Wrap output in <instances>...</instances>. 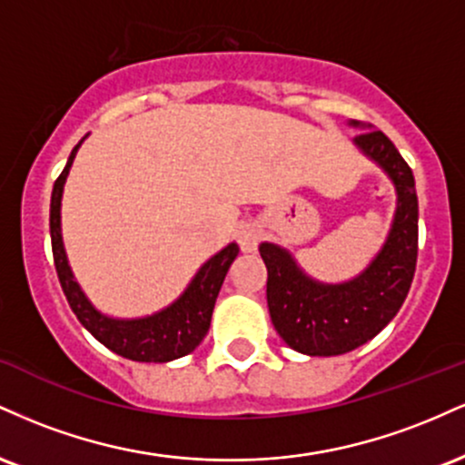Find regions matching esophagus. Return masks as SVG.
I'll return each mask as SVG.
<instances>
[{
	"mask_svg": "<svg viewBox=\"0 0 465 465\" xmlns=\"http://www.w3.org/2000/svg\"><path fill=\"white\" fill-rule=\"evenodd\" d=\"M260 240H262V227L258 223H244L238 229V244L244 253H253L258 249Z\"/></svg>",
	"mask_w": 465,
	"mask_h": 465,
	"instance_id": "esophagus-1",
	"label": "esophagus"
}]
</instances>
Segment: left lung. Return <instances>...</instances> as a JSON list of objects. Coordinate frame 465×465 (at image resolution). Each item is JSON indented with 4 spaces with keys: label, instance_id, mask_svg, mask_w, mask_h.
Wrapping results in <instances>:
<instances>
[{
    "label": "left lung",
    "instance_id": "8db88e82",
    "mask_svg": "<svg viewBox=\"0 0 465 465\" xmlns=\"http://www.w3.org/2000/svg\"><path fill=\"white\" fill-rule=\"evenodd\" d=\"M354 143L385 170L398 192L391 232L371 264L343 284H322L303 273L286 249L260 244L269 271L271 322L288 348L308 356H339L373 339L407 300L418 262V194L409 163L378 129L361 131Z\"/></svg>",
    "mask_w": 465,
    "mask_h": 465
}]
</instances>
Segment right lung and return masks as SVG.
<instances>
[{
	"label": "right lung",
	"mask_w": 465,
	"mask_h": 465,
	"mask_svg": "<svg viewBox=\"0 0 465 465\" xmlns=\"http://www.w3.org/2000/svg\"><path fill=\"white\" fill-rule=\"evenodd\" d=\"M80 140L69 154L67 165L54 181L50 203V236H52V255H54V266L61 282L63 292H65L69 308L78 317V322L92 332L104 348L115 354L137 362H168L181 356L190 354L199 348L210 330L212 312L221 291L225 275L238 255V244L232 242L225 249L218 251L214 258L207 260L201 266L199 273L185 288L183 295L177 302L170 303L163 311L142 319H111L98 312L92 302L80 291L78 282L74 280L72 269L67 264L65 247H63L61 236V196L63 185L72 168L74 157H76Z\"/></svg>",
	"instance_id": "obj_1"
}]
</instances>
